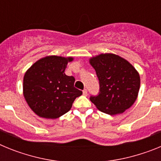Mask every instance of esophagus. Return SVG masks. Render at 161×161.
<instances>
[{
	"instance_id": "obj_1",
	"label": "esophagus",
	"mask_w": 161,
	"mask_h": 161,
	"mask_svg": "<svg viewBox=\"0 0 161 161\" xmlns=\"http://www.w3.org/2000/svg\"><path fill=\"white\" fill-rule=\"evenodd\" d=\"M87 94H88L87 89H84V90H83V95H84V96H87Z\"/></svg>"
}]
</instances>
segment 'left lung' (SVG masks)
<instances>
[{
	"instance_id": "left-lung-1",
	"label": "left lung",
	"mask_w": 161,
	"mask_h": 161,
	"mask_svg": "<svg viewBox=\"0 0 161 161\" xmlns=\"http://www.w3.org/2000/svg\"><path fill=\"white\" fill-rule=\"evenodd\" d=\"M89 63L96 71L99 93L89 99L99 110L115 115L130 108L136 102L140 77L128 61L114 54H101Z\"/></svg>"
}]
</instances>
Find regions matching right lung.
<instances>
[{
    "label": "right lung",
    "instance_id": "add662e5",
    "mask_svg": "<svg viewBox=\"0 0 161 161\" xmlns=\"http://www.w3.org/2000/svg\"><path fill=\"white\" fill-rule=\"evenodd\" d=\"M72 57L47 56L35 62L25 72L23 94L37 115L57 119L70 110L72 103L82 91L74 87L75 78L64 73Z\"/></svg>",
    "mask_w": 161,
    "mask_h": 161
}]
</instances>
